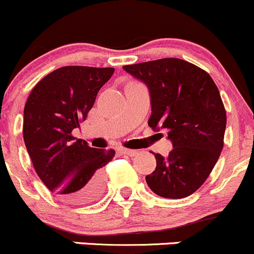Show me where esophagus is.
Segmentation results:
<instances>
[{"instance_id":"obj_1","label":"esophagus","mask_w":254,"mask_h":254,"mask_svg":"<svg viewBox=\"0 0 254 254\" xmlns=\"http://www.w3.org/2000/svg\"><path fill=\"white\" fill-rule=\"evenodd\" d=\"M119 152L121 153V154H126V155H130V157H133V155L137 154V150L134 149H128V148H125V147H120L119 148Z\"/></svg>"}]
</instances>
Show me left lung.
Instances as JSON below:
<instances>
[{
    "mask_svg": "<svg viewBox=\"0 0 254 254\" xmlns=\"http://www.w3.org/2000/svg\"><path fill=\"white\" fill-rule=\"evenodd\" d=\"M124 69L147 85L152 115L148 125L168 130L173 149L155 154L157 167L145 177L153 192L183 199L196 191L215 167L223 148L226 111L209 74L178 58H164Z\"/></svg>",
    "mask_w": 254,
    "mask_h": 254,
    "instance_id": "obj_1",
    "label": "left lung"
}]
</instances>
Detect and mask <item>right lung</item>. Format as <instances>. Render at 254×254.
Here are the masks:
<instances>
[{"label":"right lung","mask_w":254,"mask_h":254,"mask_svg":"<svg viewBox=\"0 0 254 254\" xmlns=\"http://www.w3.org/2000/svg\"><path fill=\"white\" fill-rule=\"evenodd\" d=\"M114 71V67H59L43 77L27 99L23 139L28 154L45 187L67 204H90L104 190V167L115 150L89 147L72 130L86 120L97 92Z\"/></svg>","instance_id":"obj_1"}]
</instances>
